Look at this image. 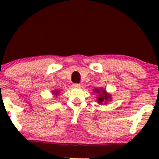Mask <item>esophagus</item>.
Segmentation results:
<instances>
[{"instance_id": "obj_1", "label": "esophagus", "mask_w": 159, "mask_h": 159, "mask_svg": "<svg viewBox=\"0 0 159 159\" xmlns=\"http://www.w3.org/2000/svg\"><path fill=\"white\" fill-rule=\"evenodd\" d=\"M73 87L74 88H80L81 87V84H78V83H75V84H73Z\"/></svg>"}]
</instances>
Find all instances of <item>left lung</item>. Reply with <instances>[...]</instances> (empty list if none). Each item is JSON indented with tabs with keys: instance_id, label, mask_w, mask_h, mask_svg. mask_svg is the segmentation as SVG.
Instances as JSON below:
<instances>
[{
	"instance_id": "obj_1",
	"label": "left lung",
	"mask_w": 159,
	"mask_h": 159,
	"mask_svg": "<svg viewBox=\"0 0 159 159\" xmlns=\"http://www.w3.org/2000/svg\"><path fill=\"white\" fill-rule=\"evenodd\" d=\"M93 92L97 94V102L100 105H107L108 102H111L112 99L111 94L106 91V90L103 89L102 88L99 89H94Z\"/></svg>"
}]
</instances>
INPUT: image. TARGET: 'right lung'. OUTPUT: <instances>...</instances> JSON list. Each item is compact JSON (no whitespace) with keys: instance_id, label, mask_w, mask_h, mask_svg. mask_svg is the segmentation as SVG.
Here are the masks:
<instances>
[{"instance_id":"right-lung-1","label":"right lung","mask_w":159,"mask_h":159,"mask_svg":"<svg viewBox=\"0 0 159 159\" xmlns=\"http://www.w3.org/2000/svg\"><path fill=\"white\" fill-rule=\"evenodd\" d=\"M52 94H53V95H54L55 97H57V96H58V94H60V91L57 89H55V90H54V91H52Z\"/></svg>"}]
</instances>
